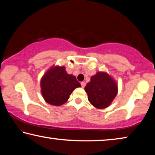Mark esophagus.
I'll use <instances>...</instances> for the list:
<instances>
[{
	"mask_svg": "<svg viewBox=\"0 0 155 155\" xmlns=\"http://www.w3.org/2000/svg\"><path fill=\"white\" fill-rule=\"evenodd\" d=\"M81 87L83 88V87H85V86L86 84H85V82H81Z\"/></svg>",
	"mask_w": 155,
	"mask_h": 155,
	"instance_id": "34e87169",
	"label": "esophagus"
}]
</instances>
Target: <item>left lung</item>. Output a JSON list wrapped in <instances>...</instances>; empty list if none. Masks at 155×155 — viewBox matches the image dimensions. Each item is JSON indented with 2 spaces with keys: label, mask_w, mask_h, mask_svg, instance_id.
<instances>
[{
  "label": "left lung",
  "mask_w": 155,
  "mask_h": 155,
  "mask_svg": "<svg viewBox=\"0 0 155 155\" xmlns=\"http://www.w3.org/2000/svg\"><path fill=\"white\" fill-rule=\"evenodd\" d=\"M88 101L97 109L108 107L118 91L116 81L108 73L98 72L91 77L85 87Z\"/></svg>",
  "instance_id": "8db88e82"
}]
</instances>
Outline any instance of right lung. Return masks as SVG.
I'll return each mask as SVG.
<instances>
[{
  "instance_id": "obj_1",
  "label": "right lung",
  "mask_w": 155,
  "mask_h": 155,
  "mask_svg": "<svg viewBox=\"0 0 155 155\" xmlns=\"http://www.w3.org/2000/svg\"><path fill=\"white\" fill-rule=\"evenodd\" d=\"M40 87L46 103L60 106L66 103L72 91L81 85L75 76L68 74L64 66L53 65L41 77Z\"/></svg>"
}]
</instances>
